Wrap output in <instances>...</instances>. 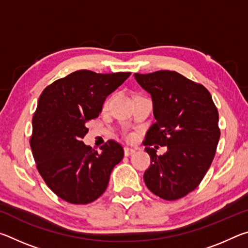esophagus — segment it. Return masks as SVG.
I'll use <instances>...</instances> for the list:
<instances>
[{
	"label": "esophagus",
	"mask_w": 248,
	"mask_h": 248,
	"mask_svg": "<svg viewBox=\"0 0 248 248\" xmlns=\"http://www.w3.org/2000/svg\"><path fill=\"white\" fill-rule=\"evenodd\" d=\"M124 151L125 156H129V155H132L133 153H136V150L132 149V148H129V146H125Z\"/></svg>",
	"instance_id": "1"
}]
</instances>
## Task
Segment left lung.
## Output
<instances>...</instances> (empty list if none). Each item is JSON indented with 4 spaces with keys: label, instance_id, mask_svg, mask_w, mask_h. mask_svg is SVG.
Listing matches in <instances>:
<instances>
[{
    "label": "left lung",
    "instance_id": "1",
    "mask_svg": "<svg viewBox=\"0 0 248 248\" xmlns=\"http://www.w3.org/2000/svg\"><path fill=\"white\" fill-rule=\"evenodd\" d=\"M138 84L151 95L155 123L146 133L145 151L151 166L144 173L146 187L165 200L189 194L204 177L220 139L219 114L211 95L175 71L134 73ZM166 146L157 155L150 148Z\"/></svg>",
    "mask_w": 248,
    "mask_h": 248
}]
</instances>
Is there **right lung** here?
Wrapping results in <instances>:
<instances>
[{
    "label": "right lung",
    "instance_id": "obj_1",
    "mask_svg": "<svg viewBox=\"0 0 248 248\" xmlns=\"http://www.w3.org/2000/svg\"><path fill=\"white\" fill-rule=\"evenodd\" d=\"M130 74L79 70L41 93L31 146L41 177L61 199L86 204L106 190L112 169L124 157L123 146L108 140L98 153L82 139L89 132L87 123L97 118L107 96Z\"/></svg>",
    "mask_w": 248,
    "mask_h": 248
}]
</instances>
